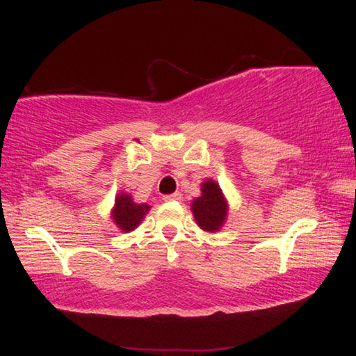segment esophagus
Instances as JSON below:
<instances>
[{"mask_svg":"<svg viewBox=\"0 0 356 356\" xmlns=\"http://www.w3.org/2000/svg\"><path fill=\"white\" fill-rule=\"evenodd\" d=\"M163 200L165 201H180L182 200V193L176 191V193H172V195H165Z\"/></svg>","mask_w":356,"mask_h":356,"instance_id":"34e87169","label":"esophagus"}]
</instances>
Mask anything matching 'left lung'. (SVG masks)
<instances>
[{
  "mask_svg": "<svg viewBox=\"0 0 356 356\" xmlns=\"http://www.w3.org/2000/svg\"><path fill=\"white\" fill-rule=\"evenodd\" d=\"M202 195L193 201L191 210L195 220L204 231L215 232L226 220L227 206L220 186L213 180H207L201 186Z\"/></svg>",
  "mask_w": 356,
  "mask_h": 356,
  "instance_id": "left-lung-1",
  "label": "left lung"
}]
</instances>
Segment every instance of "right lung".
Segmentation results:
<instances>
[{
    "label": "right lung",
    "mask_w": 356,
    "mask_h": 356,
    "mask_svg": "<svg viewBox=\"0 0 356 356\" xmlns=\"http://www.w3.org/2000/svg\"><path fill=\"white\" fill-rule=\"evenodd\" d=\"M149 210L147 204H135L129 195H119L116 197V206L113 210V218L122 231L129 232L140 225L144 215Z\"/></svg>",
    "instance_id": "1"
}]
</instances>
